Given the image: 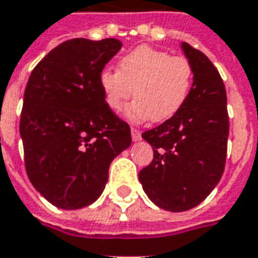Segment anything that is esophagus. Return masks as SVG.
<instances>
[{"label": "esophagus", "instance_id": "34e87169", "mask_svg": "<svg viewBox=\"0 0 258 258\" xmlns=\"http://www.w3.org/2000/svg\"><path fill=\"white\" fill-rule=\"evenodd\" d=\"M131 138H133V141L137 142L141 140V133H140V130L137 128H131Z\"/></svg>", "mask_w": 258, "mask_h": 258}]
</instances>
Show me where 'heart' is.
Wrapping results in <instances>:
<instances>
[{
  "mask_svg": "<svg viewBox=\"0 0 258 258\" xmlns=\"http://www.w3.org/2000/svg\"><path fill=\"white\" fill-rule=\"evenodd\" d=\"M192 77L191 62L183 55L138 46L118 60L117 71H102L99 84L111 110L120 111L133 93L137 96L124 111L130 121H166L183 109Z\"/></svg>",
  "mask_w": 258,
  "mask_h": 258,
  "instance_id": "b5f03b06",
  "label": "heart"
}]
</instances>
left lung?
<instances>
[{
  "instance_id": "1",
  "label": "left lung",
  "mask_w": 258,
  "mask_h": 258,
  "mask_svg": "<svg viewBox=\"0 0 258 258\" xmlns=\"http://www.w3.org/2000/svg\"><path fill=\"white\" fill-rule=\"evenodd\" d=\"M192 86L183 109L142 138L154 159L140 172L144 191L162 210L181 212L203 203L222 177L229 135L226 91L210 58L188 43Z\"/></svg>"
}]
</instances>
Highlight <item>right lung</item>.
<instances>
[{"label":"right lung","instance_id":"add662e5","mask_svg":"<svg viewBox=\"0 0 258 258\" xmlns=\"http://www.w3.org/2000/svg\"><path fill=\"white\" fill-rule=\"evenodd\" d=\"M117 39H73L35 67L23 95L21 137L29 180L61 210L95 203L111 160L131 145L130 125L104 102L99 77Z\"/></svg>","mask_w":258,"mask_h":258}]
</instances>
